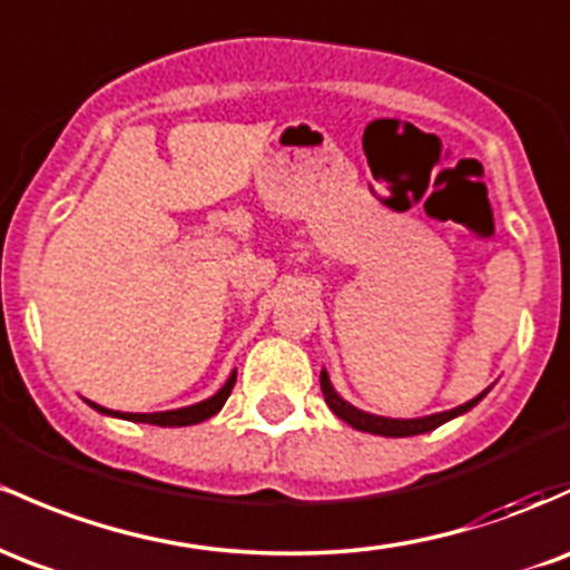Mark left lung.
Here are the masks:
<instances>
[{"instance_id":"8db88e82","label":"left lung","mask_w":570,"mask_h":570,"mask_svg":"<svg viewBox=\"0 0 570 570\" xmlns=\"http://www.w3.org/2000/svg\"><path fill=\"white\" fill-rule=\"evenodd\" d=\"M322 392H324V400H327V405L333 409L335 416H341L343 422L352 424L354 430H362V433H373V435H386V438H405V435H422V433H430V430L441 428L443 422H449V419L465 414V411H471L473 405L479 403L481 397L487 395V390L481 392L479 397L468 400V403L458 405V409L452 411H441V414H430V416H422V419H390V416H376V414H367V411H360L354 409L352 403H346L337 392L333 390V384H330V376L322 371Z\"/></svg>"}]
</instances>
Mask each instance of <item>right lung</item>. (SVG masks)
<instances>
[{"instance_id": "add662e5", "label": "right lung", "mask_w": 570, "mask_h": 570, "mask_svg": "<svg viewBox=\"0 0 570 570\" xmlns=\"http://www.w3.org/2000/svg\"><path fill=\"white\" fill-rule=\"evenodd\" d=\"M235 379H237V373H233V376L227 379V384H224L214 397L203 400V403L189 405V409H178V411H161V414H118V411H108V409H102V405H97V403H91V405L97 411H102V414L129 419V422H146V424H156V428H186V424L205 422V419L218 414V411H222V405L227 403L229 392H233Z\"/></svg>"}]
</instances>
